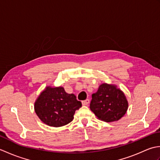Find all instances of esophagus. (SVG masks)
Segmentation results:
<instances>
[{
  "mask_svg": "<svg viewBox=\"0 0 160 160\" xmlns=\"http://www.w3.org/2000/svg\"><path fill=\"white\" fill-rule=\"evenodd\" d=\"M89 103V99H87L85 100H83L82 102V105H84V106H86V105H88Z\"/></svg>",
  "mask_w": 160,
  "mask_h": 160,
  "instance_id": "1",
  "label": "esophagus"
}]
</instances>
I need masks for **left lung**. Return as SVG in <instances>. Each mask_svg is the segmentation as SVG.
I'll list each match as a JSON object with an SVG mask.
<instances>
[{"label": "left lung", "mask_w": 160, "mask_h": 160, "mask_svg": "<svg viewBox=\"0 0 160 160\" xmlns=\"http://www.w3.org/2000/svg\"><path fill=\"white\" fill-rule=\"evenodd\" d=\"M128 103L124 93L115 84H100L92 94L90 109L99 120L112 122L118 121L127 113Z\"/></svg>", "instance_id": "left-lung-1"}]
</instances>
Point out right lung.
Returning a JSON list of instances; mask_svg holds the SVG:
<instances>
[{
  "mask_svg": "<svg viewBox=\"0 0 160 160\" xmlns=\"http://www.w3.org/2000/svg\"><path fill=\"white\" fill-rule=\"evenodd\" d=\"M81 107L82 103L76 96L67 93L62 87H46L34 103V110L40 120L53 127L69 124Z\"/></svg>",
  "mask_w": 160,
  "mask_h": 160,
  "instance_id": "1",
  "label": "right lung"
}]
</instances>
